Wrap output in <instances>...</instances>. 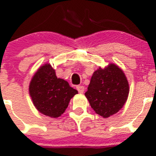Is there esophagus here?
<instances>
[{"instance_id": "1", "label": "esophagus", "mask_w": 156, "mask_h": 156, "mask_svg": "<svg viewBox=\"0 0 156 156\" xmlns=\"http://www.w3.org/2000/svg\"><path fill=\"white\" fill-rule=\"evenodd\" d=\"M76 89L77 90L79 91V93H83V91H84V87L83 86H80V85H79V86L76 87Z\"/></svg>"}]
</instances>
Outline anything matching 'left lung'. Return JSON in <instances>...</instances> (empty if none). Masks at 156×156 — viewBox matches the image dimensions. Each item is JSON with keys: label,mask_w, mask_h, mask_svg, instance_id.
Returning a JSON list of instances; mask_svg holds the SVG:
<instances>
[{"label": "left lung", "mask_w": 156, "mask_h": 156, "mask_svg": "<svg viewBox=\"0 0 156 156\" xmlns=\"http://www.w3.org/2000/svg\"><path fill=\"white\" fill-rule=\"evenodd\" d=\"M128 94L126 76L115 64L96 70L85 93L94 111L104 118L118 112L126 103Z\"/></svg>", "instance_id": "left-lung-1"}]
</instances>
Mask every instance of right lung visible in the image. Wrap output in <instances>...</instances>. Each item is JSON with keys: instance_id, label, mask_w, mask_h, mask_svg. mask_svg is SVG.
Segmentation results:
<instances>
[{"instance_id": "right-lung-1", "label": "right lung", "mask_w": 156, "mask_h": 156, "mask_svg": "<svg viewBox=\"0 0 156 156\" xmlns=\"http://www.w3.org/2000/svg\"><path fill=\"white\" fill-rule=\"evenodd\" d=\"M29 91L36 108L51 118L64 113L70 99L78 94L67 81L56 76L55 70L48 63L40 67L34 74Z\"/></svg>"}]
</instances>
